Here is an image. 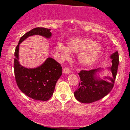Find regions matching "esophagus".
Instances as JSON below:
<instances>
[{
    "label": "esophagus",
    "instance_id": "obj_1",
    "mask_svg": "<svg viewBox=\"0 0 130 130\" xmlns=\"http://www.w3.org/2000/svg\"><path fill=\"white\" fill-rule=\"evenodd\" d=\"M71 73V71H70V70L68 68H67V67H65V68H63V73H64V74H69V73Z\"/></svg>",
    "mask_w": 130,
    "mask_h": 130
}]
</instances>
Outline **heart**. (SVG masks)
<instances>
[{
    "mask_svg": "<svg viewBox=\"0 0 130 130\" xmlns=\"http://www.w3.org/2000/svg\"><path fill=\"white\" fill-rule=\"evenodd\" d=\"M56 53L60 60L68 59L70 53H79L78 60L84 66H91L94 64L103 53V48L99 44H96L93 40L89 38H74L70 40L68 47L62 43H57Z\"/></svg>",
    "mask_w": 130,
    "mask_h": 130,
    "instance_id": "obj_1",
    "label": "heart"
}]
</instances>
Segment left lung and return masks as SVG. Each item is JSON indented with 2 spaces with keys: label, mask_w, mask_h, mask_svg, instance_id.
<instances>
[{
  "label": "left lung",
  "mask_w": 130,
  "mask_h": 130,
  "mask_svg": "<svg viewBox=\"0 0 130 130\" xmlns=\"http://www.w3.org/2000/svg\"><path fill=\"white\" fill-rule=\"evenodd\" d=\"M111 59L112 65L108 68L111 75L105 76L104 79H101L98 75L102 70L101 68L89 71L81 70L79 73L80 82L78 88L74 92L77 101L83 103H91L104 97L111 92L114 87L119 63L117 51L111 55Z\"/></svg>",
  "instance_id": "left-lung-1"
}]
</instances>
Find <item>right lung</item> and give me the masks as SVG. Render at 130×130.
<instances>
[{
  "label": "right lung",
  "instance_id": "obj_1",
  "mask_svg": "<svg viewBox=\"0 0 130 130\" xmlns=\"http://www.w3.org/2000/svg\"><path fill=\"white\" fill-rule=\"evenodd\" d=\"M51 29L44 27L34 28L27 32L20 40L14 52V71L16 84L21 91L34 100L47 101L53 95L57 81L62 74L60 64L53 58L48 57L40 66L27 68L19 62V44L29 37L38 35L50 38Z\"/></svg>",
  "mask_w": 130,
  "mask_h": 130
}]
</instances>
